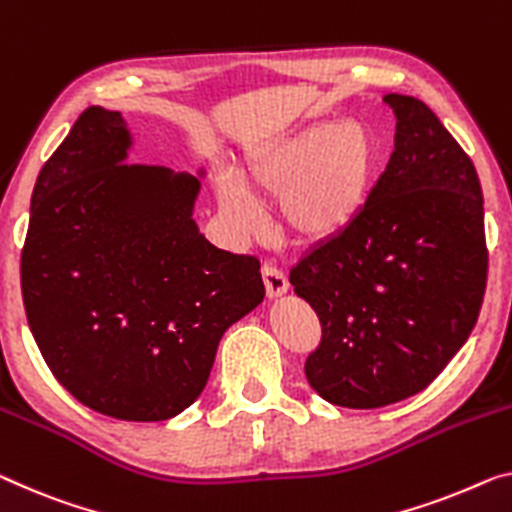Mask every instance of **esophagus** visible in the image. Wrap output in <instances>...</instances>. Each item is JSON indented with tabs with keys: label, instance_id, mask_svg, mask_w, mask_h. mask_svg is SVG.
I'll list each match as a JSON object with an SVG mask.
<instances>
[{
	"label": "esophagus",
	"instance_id": "1",
	"mask_svg": "<svg viewBox=\"0 0 512 512\" xmlns=\"http://www.w3.org/2000/svg\"><path fill=\"white\" fill-rule=\"evenodd\" d=\"M263 281H265V293L270 300H274V297H281L288 290L286 274H283L279 267H274V265L263 267Z\"/></svg>",
	"mask_w": 512,
	"mask_h": 512
}]
</instances>
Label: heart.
<instances>
[{"mask_svg": "<svg viewBox=\"0 0 512 512\" xmlns=\"http://www.w3.org/2000/svg\"><path fill=\"white\" fill-rule=\"evenodd\" d=\"M377 160V144L364 125L322 121L256 148L247 183L263 199H279L283 233L306 247L325 245L364 215ZM217 196L224 215L247 229L254 208L240 180L226 174Z\"/></svg>", "mask_w": 512, "mask_h": 512, "instance_id": "heart-1", "label": "heart"}]
</instances>
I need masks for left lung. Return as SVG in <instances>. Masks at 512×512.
Masks as SVG:
<instances>
[{
  "instance_id": "left-lung-1",
  "label": "left lung",
  "mask_w": 512,
  "mask_h": 512,
  "mask_svg": "<svg viewBox=\"0 0 512 512\" xmlns=\"http://www.w3.org/2000/svg\"><path fill=\"white\" fill-rule=\"evenodd\" d=\"M384 102L396 146L364 215L290 270L322 325L306 380L350 410L426 389L469 338L487 281L483 192L469 155L426 102L400 93Z\"/></svg>"
}]
</instances>
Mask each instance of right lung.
<instances>
[{
    "instance_id": "1",
    "label": "right lung",
    "mask_w": 512,
    "mask_h": 512,
    "mask_svg": "<svg viewBox=\"0 0 512 512\" xmlns=\"http://www.w3.org/2000/svg\"><path fill=\"white\" fill-rule=\"evenodd\" d=\"M130 146L121 112L93 105L43 164L22 300L45 364L82 405L167 421L201 396L224 332L265 286L258 258L199 231L201 180L128 164Z\"/></svg>"
}]
</instances>
